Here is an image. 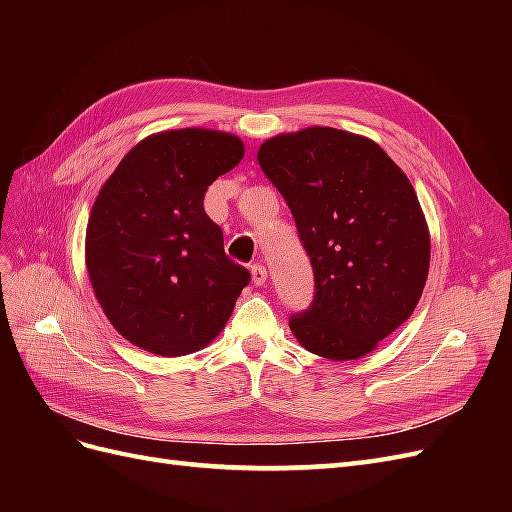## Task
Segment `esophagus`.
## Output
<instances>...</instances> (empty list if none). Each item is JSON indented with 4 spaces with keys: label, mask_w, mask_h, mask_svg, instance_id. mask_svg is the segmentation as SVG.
Wrapping results in <instances>:
<instances>
[{
    "label": "esophagus",
    "mask_w": 512,
    "mask_h": 512,
    "mask_svg": "<svg viewBox=\"0 0 512 512\" xmlns=\"http://www.w3.org/2000/svg\"><path fill=\"white\" fill-rule=\"evenodd\" d=\"M252 282L256 284V286H262L267 282V267L265 265H260V262H256V265H252Z\"/></svg>",
    "instance_id": "34e87169"
}]
</instances>
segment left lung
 <instances>
[{
	"mask_svg": "<svg viewBox=\"0 0 512 512\" xmlns=\"http://www.w3.org/2000/svg\"><path fill=\"white\" fill-rule=\"evenodd\" d=\"M314 271V301L288 324L309 352L352 361L404 324L429 271V230L408 177L380 145L335 128L258 149Z\"/></svg>",
	"mask_w": 512,
	"mask_h": 512,
	"instance_id": "left-lung-1",
	"label": "left lung"
}]
</instances>
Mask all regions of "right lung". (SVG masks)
I'll use <instances>...</instances> for the list:
<instances>
[{
    "label": "right lung",
    "instance_id": "obj_1",
    "mask_svg": "<svg viewBox=\"0 0 512 512\" xmlns=\"http://www.w3.org/2000/svg\"><path fill=\"white\" fill-rule=\"evenodd\" d=\"M243 153L226 132L153 134L102 185L87 224V271L106 318L134 346L160 356L200 350L250 284L205 211L209 185Z\"/></svg>",
    "mask_w": 512,
    "mask_h": 512
}]
</instances>
